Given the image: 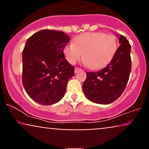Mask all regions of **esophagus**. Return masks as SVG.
<instances>
[{
    "label": "esophagus",
    "instance_id": "1",
    "mask_svg": "<svg viewBox=\"0 0 149 149\" xmlns=\"http://www.w3.org/2000/svg\"><path fill=\"white\" fill-rule=\"evenodd\" d=\"M81 71V69H79V68L76 67V68H75L74 72H75V73H77L79 72V71Z\"/></svg>",
    "mask_w": 149,
    "mask_h": 149
}]
</instances>
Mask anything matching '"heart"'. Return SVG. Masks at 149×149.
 <instances>
[{
  "label": "heart",
  "instance_id": "b5f03b06",
  "mask_svg": "<svg viewBox=\"0 0 149 149\" xmlns=\"http://www.w3.org/2000/svg\"><path fill=\"white\" fill-rule=\"evenodd\" d=\"M117 49V39L113 34L103 32L87 33L78 36L74 43L64 47V54L70 64L83 59L90 69L104 68L111 61Z\"/></svg>",
  "mask_w": 149,
  "mask_h": 149
}]
</instances>
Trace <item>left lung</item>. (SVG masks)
<instances>
[{
	"label": "left lung",
	"mask_w": 149,
	"mask_h": 149,
	"mask_svg": "<svg viewBox=\"0 0 149 149\" xmlns=\"http://www.w3.org/2000/svg\"><path fill=\"white\" fill-rule=\"evenodd\" d=\"M118 38L120 45L110 63L101 71L87 73L83 90L92 102L112 103L122 95L127 84L131 71V46L123 36L120 35Z\"/></svg>",
	"instance_id": "obj_1"
}]
</instances>
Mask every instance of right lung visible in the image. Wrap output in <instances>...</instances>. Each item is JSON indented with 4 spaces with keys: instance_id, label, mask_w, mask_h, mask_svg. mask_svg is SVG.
I'll list each match as a JSON object with an SVG mask.
<instances>
[{
    "instance_id": "add662e5",
    "label": "right lung",
    "mask_w": 149,
    "mask_h": 149,
    "mask_svg": "<svg viewBox=\"0 0 149 149\" xmlns=\"http://www.w3.org/2000/svg\"><path fill=\"white\" fill-rule=\"evenodd\" d=\"M70 40L60 31L43 29L27 39L22 52V83L27 95L42 105L57 103L64 96L74 66L65 59Z\"/></svg>"
}]
</instances>
